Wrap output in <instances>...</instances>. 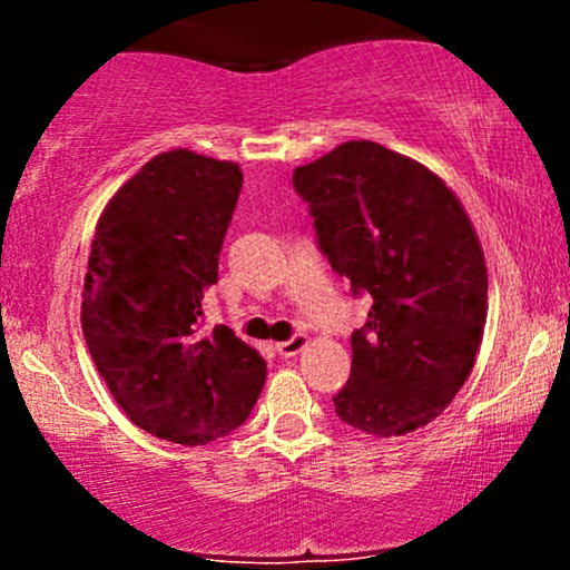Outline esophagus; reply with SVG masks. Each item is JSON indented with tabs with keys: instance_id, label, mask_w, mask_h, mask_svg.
I'll return each mask as SVG.
<instances>
[{
	"instance_id": "obj_1",
	"label": "esophagus",
	"mask_w": 570,
	"mask_h": 570,
	"mask_svg": "<svg viewBox=\"0 0 570 570\" xmlns=\"http://www.w3.org/2000/svg\"><path fill=\"white\" fill-rule=\"evenodd\" d=\"M307 345V337L305 335H294L289 340H284V343L276 345V351L281 353V356H297L299 351H303Z\"/></svg>"
}]
</instances>
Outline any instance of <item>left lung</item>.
I'll list each match as a JSON object with an SVG mask.
<instances>
[{"label": "left lung", "mask_w": 570, "mask_h": 570, "mask_svg": "<svg viewBox=\"0 0 570 570\" xmlns=\"http://www.w3.org/2000/svg\"><path fill=\"white\" fill-rule=\"evenodd\" d=\"M332 271L367 292L335 396L348 426L404 436L472 375L488 318V267L472 219L434 171L375 141H345L294 168Z\"/></svg>", "instance_id": "8db88e82"}]
</instances>
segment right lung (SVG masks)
Listing matches in <instances>:
<instances>
[{"label": "right lung", "instance_id": "right-lung-1", "mask_svg": "<svg viewBox=\"0 0 570 570\" xmlns=\"http://www.w3.org/2000/svg\"><path fill=\"white\" fill-rule=\"evenodd\" d=\"M240 185L238 163L155 155L98 217L85 273L80 318L98 375L136 426L189 448L238 429L267 375L233 330H200Z\"/></svg>", "mask_w": 570, "mask_h": 570}]
</instances>
